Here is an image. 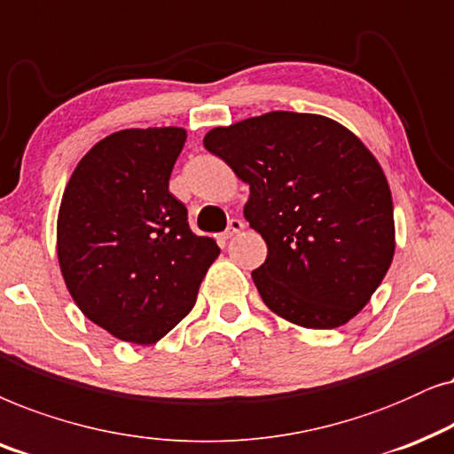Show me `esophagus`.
Masks as SVG:
<instances>
[{
  "instance_id": "esophagus-1",
  "label": "esophagus",
  "mask_w": 454,
  "mask_h": 454,
  "mask_svg": "<svg viewBox=\"0 0 454 454\" xmlns=\"http://www.w3.org/2000/svg\"><path fill=\"white\" fill-rule=\"evenodd\" d=\"M240 231H245V222L239 220V217H232V220L228 222V228H226V231H223V234H222V240L232 239L234 234H239Z\"/></svg>"
}]
</instances>
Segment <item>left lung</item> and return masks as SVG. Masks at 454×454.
Returning a JSON list of instances; mask_svg holds the SVG:
<instances>
[{
    "instance_id": "left-lung-1",
    "label": "left lung",
    "mask_w": 454,
    "mask_h": 454,
    "mask_svg": "<svg viewBox=\"0 0 454 454\" xmlns=\"http://www.w3.org/2000/svg\"><path fill=\"white\" fill-rule=\"evenodd\" d=\"M203 145L249 184L245 217L268 245L251 274L263 303L303 328L357 316L395 255L392 195L370 149L334 120L297 112L220 126Z\"/></svg>"
}]
</instances>
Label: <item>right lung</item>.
Here are the masks:
<instances>
[{"instance_id":"obj_1","label":"right lung","mask_w":454,"mask_h":454,"mask_svg":"<svg viewBox=\"0 0 454 454\" xmlns=\"http://www.w3.org/2000/svg\"><path fill=\"white\" fill-rule=\"evenodd\" d=\"M184 129H129L78 161L58 215L59 270L90 322L120 340L153 344L197 301L220 255L168 191Z\"/></svg>"}]
</instances>
